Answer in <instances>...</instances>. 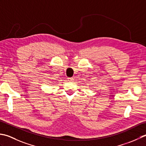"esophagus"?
Returning a JSON list of instances; mask_svg holds the SVG:
<instances>
[{"mask_svg": "<svg viewBox=\"0 0 146 146\" xmlns=\"http://www.w3.org/2000/svg\"><path fill=\"white\" fill-rule=\"evenodd\" d=\"M68 80H69V81H73L74 78L73 77H69V78H68Z\"/></svg>", "mask_w": 146, "mask_h": 146, "instance_id": "34e87169", "label": "esophagus"}]
</instances>
